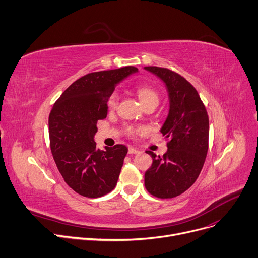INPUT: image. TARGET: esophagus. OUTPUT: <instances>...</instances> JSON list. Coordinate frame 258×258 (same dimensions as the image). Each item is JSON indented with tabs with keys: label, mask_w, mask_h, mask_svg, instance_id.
Masks as SVG:
<instances>
[{
	"label": "esophagus",
	"mask_w": 258,
	"mask_h": 258,
	"mask_svg": "<svg viewBox=\"0 0 258 258\" xmlns=\"http://www.w3.org/2000/svg\"><path fill=\"white\" fill-rule=\"evenodd\" d=\"M128 153L130 154H138V153H140V150L136 149L134 147H128Z\"/></svg>",
	"instance_id": "esophagus-1"
}]
</instances>
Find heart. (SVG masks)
Here are the masks:
<instances>
[{
	"instance_id": "b5f03b06",
	"label": "heart",
	"mask_w": 258,
	"mask_h": 258,
	"mask_svg": "<svg viewBox=\"0 0 258 258\" xmlns=\"http://www.w3.org/2000/svg\"><path fill=\"white\" fill-rule=\"evenodd\" d=\"M137 95H138L140 102L142 104L143 107L150 105V104H154L157 105L159 104V92L154 89L151 86H147V85H142L139 86L138 88H137ZM119 94L117 92H114L108 101V108L110 111H114L116 110L117 106H118V102H119ZM143 132V128H130L128 133L132 136H135L137 134H140Z\"/></svg>"
}]
</instances>
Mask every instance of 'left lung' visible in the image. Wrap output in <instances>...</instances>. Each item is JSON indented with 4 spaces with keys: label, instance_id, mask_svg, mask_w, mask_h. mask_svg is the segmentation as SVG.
Masks as SVG:
<instances>
[{
    "label": "left lung",
    "instance_id": "1",
    "mask_svg": "<svg viewBox=\"0 0 258 258\" xmlns=\"http://www.w3.org/2000/svg\"><path fill=\"white\" fill-rule=\"evenodd\" d=\"M144 68L166 84L170 100L161 128L169 140L168 150L163 157L146 151L152 165L145 172L144 184L153 196L173 198L192 186L201 172L209 149V115L197 90L183 77L168 68Z\"/></svg>",
    "mask_w": 258,
    "mask_h": 258
}]
</instances>
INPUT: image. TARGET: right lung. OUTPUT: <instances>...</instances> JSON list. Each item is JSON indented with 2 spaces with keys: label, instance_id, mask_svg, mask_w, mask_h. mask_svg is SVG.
Segmentation results:
<instances>
[{
  "label": "right lung",
  "instance_id": "obj_1",
  "mask_svg": "<svg viewBox=\"0 0 258 258\" xmlns=\"http://www.w3.org/2000/svg\"><path fill=\"white\" fill-rule=\"evenodd\" d=\"M138 72L134 66L86 75L68 87L48 117L49 144L64 181L78 194L97 198L116 186L127 153L125 145L96 148L97 121L107 117L116 85Z\"/></svg>",
  "mask_w": 258,
  "mask_h": 258
}]
</instances>
